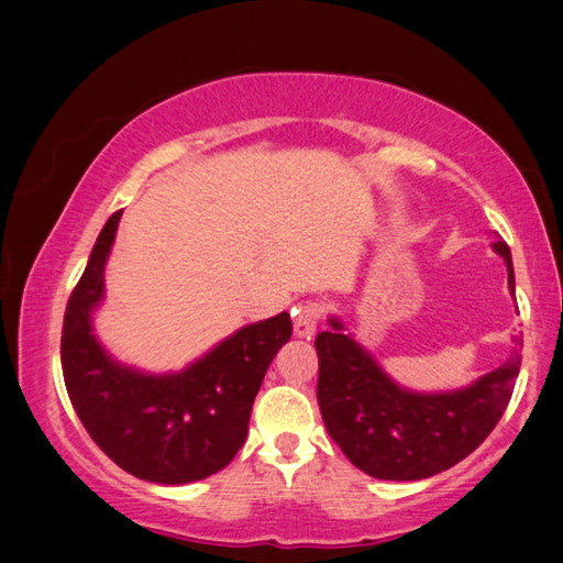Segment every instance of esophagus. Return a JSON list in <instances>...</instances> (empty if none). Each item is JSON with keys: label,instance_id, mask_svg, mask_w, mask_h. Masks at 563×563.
Masks as SVG:
<instances>
[{"label": "esophagus", "instance_id": "34e87169", "mask_svg": "<svg viewBox=\"0 0 563 563\" xmlns=\"http://www.w3.org/2000/svg\"><path fill=\"white\" fill-rule=\"evenodd\" d=\"M320 322V307L318 305H299L295 310V335L307 338L318 330Z\"/></svg>", "mask_w": 563, "mask_h": 563}]
</instances>
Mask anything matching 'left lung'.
Listing matches in <instances>:
<instances>
[{"instance_id": "left-lung-1", "label": "left lung", "mask_w": 563, "mask_h": 563, "mask_svg": "<svg viewBox=\"0 0 563 563\" xmlns=\"http://www.w3.org/2000/svg\"><path fill=\"white\" fill-rule=\"evenodd\" d=\"M492 251L505 261L515 297L510 249L495 241ZM328 325L314 338L322 422L345 459L374 479L418 482L456 466L495 430L520 374L512 351L466 387L418 391L391 379L341 318L330 314Z\"/></svg>"}]
</instances>
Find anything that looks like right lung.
Returning a JSON list of instances; mask_svg holds the SVG:
<instances>
[{
  "label": "right lung",
  "instance_id": "add662e5",
  "mask_svg": "<svg viewBox=\"0 0 563 563\" xmlns=\"http://www.w3.org/2000/svg\"><path fill=\"white\" fill-rule=\"evenodd\" d=\"M122 212L104 222L64 314L60 366L71 405L99 449L153 484H189L225 468L249 435L261 382L289 341L287 312L222 338L181 372L122 364L95 333L104 266Z\"/></svg>",
  "mask_w": 563,
  "mask_h": 563
}]
</instances>
